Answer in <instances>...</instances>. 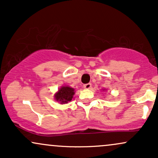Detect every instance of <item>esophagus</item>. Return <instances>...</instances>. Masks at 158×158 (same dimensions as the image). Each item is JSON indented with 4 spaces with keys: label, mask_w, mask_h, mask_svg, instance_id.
<instances>
[{
    "label": "esophagus",
    "mask_w": 158,
    "mask_h": 158,
    "mask_svg": "<svg viewBox=\"0 0 158 158\" xmlns=\"http://www.w3.org/2000/svg\"><path fill=\"white\" fill-rule=\"evenodd\" d=\"M83 87H84L85 89H90V88H91V84H90V83H88V84H85L83 85Z\"/></svg>",
    "instance_id": "1"
}]
</instances>
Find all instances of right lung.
<instances>
[{
	"instance_id": "add662e5",
	"label": "right lung",
	"mask_w": 158,
	"mask_h": 158,
	"mask_svg": "<svg viewBox=\"0 0 158 158\" xmlns=\"http://www.w3.org/2000/svg\"><path fill=\"white\" fill-rule=\"evenodd\" d=\"M73 95V88L68 86H63L55 94V99L56 101H59L61 104L62 103H68L72 100Z\"/></svg>"
}]
</instances>
